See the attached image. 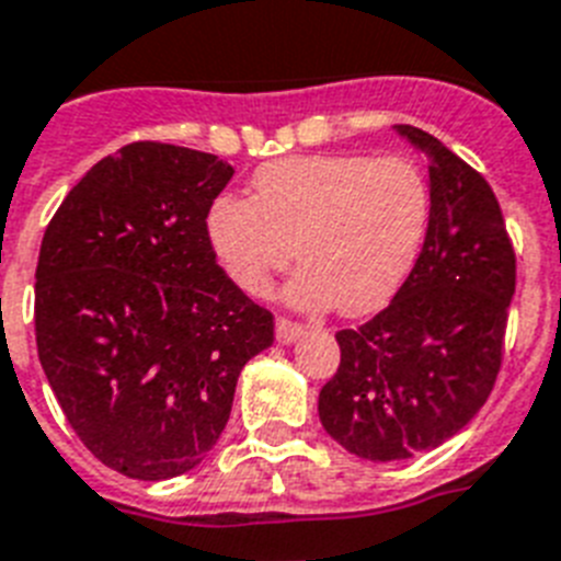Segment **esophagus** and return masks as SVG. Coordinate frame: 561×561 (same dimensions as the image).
<instances>
[{"instance_id": "34e87169", "label": "esophagus", "mask_w": 561, "mask_h": 561, "mask_svg": "<svg viewBox=\"0 0 561 561\" xmlns=\"http://www.w3.org/2000/svg\"><path fill=\"white\" fill-rule=\"evenodd\" d=\"M305 328L299 322H290V319H276V339H279L282 345H290L296 339L302 336Z\"/></svg>"}]
</instances>
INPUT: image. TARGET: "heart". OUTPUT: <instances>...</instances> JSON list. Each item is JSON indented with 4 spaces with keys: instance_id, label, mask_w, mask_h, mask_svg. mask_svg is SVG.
Instances as JSON below:
<instances>
[{
    "instance_id": "1",
    "label": "heart",
    "mask_w": 561,
    "mask_h": 561,
    "mask_svg": "<svg viewBox=\"0 0 561 561\" xmlns=\"http://www.w3.org/2000/svg\"><path fill=\"white\" fill-rule=\"evenodd\" d=\"M427 219V179L408 157L322 153L262 164L253 202L219 196L208 239L244 294L265 296L296 251L305 267L288 285L290 302L368 313L408 279Z\"/></svg>"
}]
</instances>
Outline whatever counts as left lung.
Wrapping results in <instances>:
<instances>
[{
  "label": "left lung",
  "mask_w": 561,
  "mask_h": 561,
  "mask_svg": "<svg viewBox=\"0 0 561 561\" xmlns=\"http://www.w3.org/2000/svg\"><path fill=\"white\" fill-rule=\"evenodd\" d=\"M397 134L427 159L425 244L393 302L336 333L342 359L319 390L324 431L370 462L439 448L477 416L496 382L516 290L491 185L436 136L411 125Z\"/></svg>",
  "instance_id": "1"
}]
</instances>
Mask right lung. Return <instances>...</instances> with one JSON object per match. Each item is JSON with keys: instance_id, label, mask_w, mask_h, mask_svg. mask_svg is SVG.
I'll return each mask as SVG.
<instances>
[{"instance_id": "right-lung-1", "label": "right lung", "mask_w": 561, "mask_h": 561, "mask_svg": "<svg viewBox=\"0 0 561 561\" xmlns=\"http://www.w3.org/2000/svg\"><path fill=\"white\" fill-rule=\"evenodd\" d=\"M233 176L214 153L134 142L50 219L36 351L84 448L130 479L187 473L214 448L273 317L216 265L208 210Z\"/></svg>"}]
</instances>
